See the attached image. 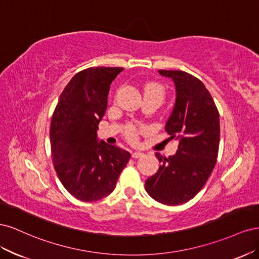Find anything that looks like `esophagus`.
I'll list each match as a JSON object with an SVG mask.
<instances>
[{
	"label": "esophagus",
	"instance_id": "34e87169",
	"mask_svg": "<svg viewBox=\"0 0 259 259\" xmlns=\"http://www.w3.org/2000/svg\"><path fill=\"white\" fill-rule=\"evenodd\" d=\"M143 155H144V153H142V152H133L132 158L133 159H138V158H142Z\"/></svg>",
	"mask_w": 259,
	"mask_h": 259
}]
</instances>
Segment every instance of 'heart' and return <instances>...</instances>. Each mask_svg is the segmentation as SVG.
Here are the masks:
<instances>
[{
	"label": "heart",
	"instance_id": "obj_1",
	"mask_svg": "<svg viewBox=\"0 0 259 259\" xmlns=\"http://www.w3.org/2000/svg\"><path fill=\"white\" fill-rule=\"evenodd\" d=\"M144 93L146 98H154L160 100L161 103L165 98V88L159 82H148L145 88ZM125 136L131 142H136L138 137V130L135 126H128L125 130Z\"/></svg>",
	"mask_w": 259,
	"mask_h": 259
}]
</instances>
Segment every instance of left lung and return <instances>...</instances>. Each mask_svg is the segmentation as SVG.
<instances>
[{
	"instance_id": "1",
	"label": "left lung",
	"mask_w": 259,
	"mask_h": 259,
	"mask_svg": "<svg viewBox=\"0 0 259 259\" xmlns=\"http://www.w3.org/2000/svg\"><path fill=\"white\" fill-rule=\"evenodd\" d=\"M176 86V101L165 131L179 139L176 154L155 153L161 166L146 180V191L166 205L186 203L205 185L219 148V112L209 92L198 77L182 70H159Z\"/></svg>"
}]
</instances>
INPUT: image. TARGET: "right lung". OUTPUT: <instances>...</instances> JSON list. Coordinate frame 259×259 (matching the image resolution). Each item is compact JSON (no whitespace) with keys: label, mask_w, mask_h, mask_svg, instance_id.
Masks as SVG:
<instances>
[{"label":"right lung","mask_w":259,"mask_h":259,"mask_svg":"<svg viewBox=\"0 0 259 259\" xmlns=\"http://www.w3.org/2000/svg\"><path fill=\"white\" fill-rule=\"evenodd\" d=\"M122 70L92 67L77 72L62 91L53 113L54 168L62 186L77 200L93 202L110 194L130 161V152L97 142L110 84Z\"/></svg>","instance_id":"1"}]
</instances>
